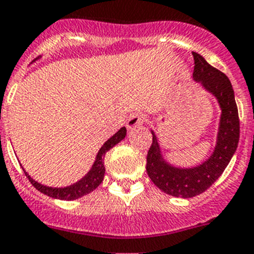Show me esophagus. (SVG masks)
Listing matches in <instances>:
<instances>
[{"mask_svg":"<svg viewBox=\"0 0 254 254\" xmlns=\"http://www.w3.org/2000/svg\"><path fill=\"white\" fill-rule=\"evenodd\" d=\"M145 120H147V118H145L144 114H133L129 119H127V127L130 130H133V129H135V127H140V125L144 124Z\"/></svg>","mask_w":254,"mask_h":254,"instance_id":"34e87169","label":"esophagus"}]
</instances>
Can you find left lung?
Segmentation results:
<instances>
[{"instance_id": "1", "label": "left lung", "mask_w": 254, "mask_h": 254, "mask_svg": "<svg viewBox=\"0 0 254 254\" xmlns=\"http://www.w3.org/2000/svg\"><path fill=\"white\" fill-rule=\"evenodd\" d=\"M194 80L215 97L221 109L219 131L212 154L195 167L182 169L165 161L157 136L147 154V174L156 187L174 197L191 198L203 193L219 179L235 153L239 142V116L230 80L224 72L209 65L203 57L193 52Z\"/></svg>"}]
</instances>
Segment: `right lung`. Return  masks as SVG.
<instances>
[{
  "label": "right lung",
  "instance_id": "add662e5",
  "mask_svg": "<svg viewBox=\"0 0 254 254\" xmlns=\"http://www.w3.org/2000/svg\"><path fill=\"white\" fill-rule=\"evenodd\" d=\"M125 135H127V127H123L120 130H119L118 133H115L114 135L110 138L105 144L102 145L98 151L96 156V161H94L93 166L92 169L88 171L87 175L84 178H81L79 182L74 183V184L69 185V187H64V188H52V187H46V185L41 184V183L35 182L34 179L30 178V175L26 173L25 170H24V173H25L26 178L29 179V182L32 183L33 187L35 189H38L41 193L46 194L48 197L52 198H57V199H65V200H74L78 199V198L83 197L85 194L90 193V191H93L94 189L98 187V185L102 183L103 176H105V162H103V158H105L106 152L110 151V149L116 145L118 143H120L121 140L124 139Z\"/></svg>",
  "mask_w": 254,
  "mask_h": 254
}]
</instances>
